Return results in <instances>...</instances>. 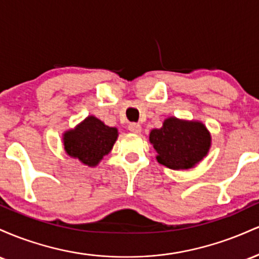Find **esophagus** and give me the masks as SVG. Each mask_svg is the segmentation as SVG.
<instances>
[{"label":"esophagus","mask_w":259,"mask_h":259,"mask_svg":"<svg viewBox=\"0 0 259 259\" xmlns=\"http://www.w3.org/2000/svg\"><path fill=\"white\" fill-rule=\"evenodd\" d=\"M127 129H129V132L133 133V134L141 133V125H140L139 123H132L129 125V127H127Z\"/></svg>","instance_id":"esophagus-1"}]
</instances>
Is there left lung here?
<instances>
[{
    "label": "left lung",
    "instance_id": "1",
    "mask_svg": "<svg viewBox=\"0 0 259 259\" xmlns=\"http://www.w3.org/2000/svg\"><path fill=\"white\" fill-rule=\"evenodd\" d=\"M150 142L159 164L173 170L196 167L209 152L212 136L200 120L169 117L159 129H152Z\"/></svg>",
    "mask_w": 259,
    "mask_h": 259
}]
</instances>
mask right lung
<instances>
[{
	"label": "right lung",
	"mask_w": 259,
	"mask_h": 259,
	"mask_svg": "<svg viewBox=\"0 0 259 259\" xmlns=\"http://www.w3.org/2000/svg\"><path fill=\"white\" fill-rule=\"evenodd\" d=\"M118 139V129L108 126L95 115H88L62 135L65 153L88 167H96L111 152Z\"/></svg>",
	"instance_id": "add662e5"
}]
</instances>
